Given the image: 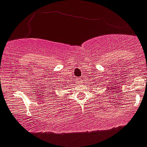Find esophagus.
<instances>
[{"label":"esophagus","instance_id":"obj_1","mask_svg":"<svg viewBox=\"0 0 147 147\" xmlns=\"http://www.w3.org/2000/svg\"><path fill=\"white\" fill-rule=\"evenodd\" d=\"M79 83H81V84L83 83V79H82V78H81V79H79Z\"/></svg>","mask_w":147,"mask_h":147}]
</instances>
